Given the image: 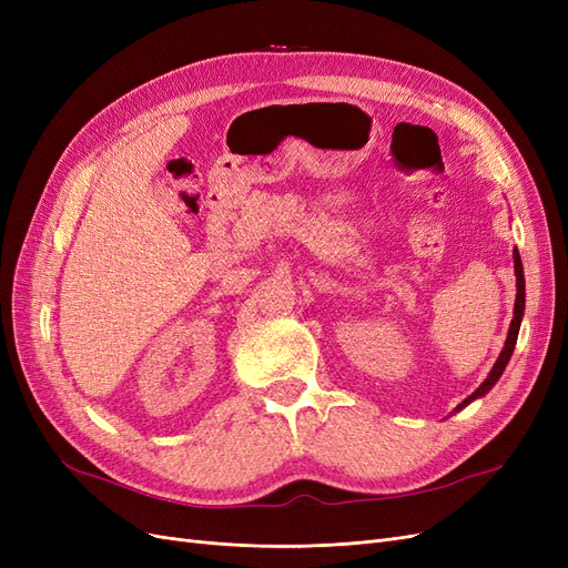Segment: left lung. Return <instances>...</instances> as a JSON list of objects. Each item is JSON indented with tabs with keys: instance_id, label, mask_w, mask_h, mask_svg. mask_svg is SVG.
I'll list each match as a JSON object with an SVG mask.
<instances>
[{
	"instance_id": "left-lung-1",
	"label": "left lung",
	"mask_w": 568,
	"mask_h": 568,
	"mask_svg": "<svg viewBox=\"0 0 568 568\" xmlns=\"http://www.w3.org/2000/svg\"><path fill=\"white\" fill-rule=\"evenodd\" d=\"M514 272H517V303H514V320H511V324H509V334H507V341H505V348H503V353H500V357H497V363L493 365V369H490V374H488V379L480 384L467 400L464 403H459L457 405V409H462V407H467L471 400H476V398H480V395H486L493 386H495V382L500 379L503 376V372H505V367H507V363H509V357H511V353H514V346H517V336H519V326H521V317H524V305H526V284H524V267H521V257H519V251L514 248Z\"/></svg>"
}]
</instances>
